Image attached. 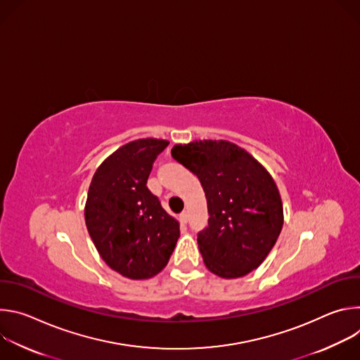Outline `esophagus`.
Masks as SVG:
<instances>
[{
    "mask_svg": "<svg viewBox=\"0 0 360 360\" xmlns=\"http://www.w3.org/2000/svg\"><path fill=\"white\" fill-rule=\"evenodd\" d=\"M188 217H189V215H188V212H186V211H185V212H182V214L179 215L181 222H182V224H186V222H188Z\"/></svg>",
    "mask_w": 360,
    "mask_h": 360,
    "instance_id": "esophagus-1",
    "label": "esophagus"
}]
</instances>
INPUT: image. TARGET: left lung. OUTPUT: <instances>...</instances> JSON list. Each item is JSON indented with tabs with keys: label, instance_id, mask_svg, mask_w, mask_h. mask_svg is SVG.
I'll use <instances>...</instances> for the list:
<instances>
[{
	"label": "left lung",
	"instance_id": "left-lung-1",
	"mask_svg": "<svg viewBox=\"0 0 360 360\" xmlns=\"http://www.w3.org/2000/svg\"><path fill=\"white\" fill-rule=\"evenodd\" d=\"M172 158L193 172L207 196L208 228L198 236L205 266L224 279L258 268L283 226V205L268 169L229 141L174 145Z\"/></svg>",
	"mask_w": 360,
	"mask_h": 360
}]
</instances>
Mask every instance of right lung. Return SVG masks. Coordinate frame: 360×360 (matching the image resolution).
Listing matches in <instances>:
<instances>
[{"label": "right lung", "instance_id": "add662e5", "mask_svg": "<svg viewBox=\"0 0 360 360\" xmlns=\"http://www.w3.org/2000/svg\"><path fill=\"white\" fill-rule=\"evenodd\" d=\"M169 141H131L95 171L84 208L88 233L104 262L129 279H149L168 264L179 222L146 188L152 164Z\"/></svg>", "mask_w": 360, "mask_h": 360}]
</instances>
